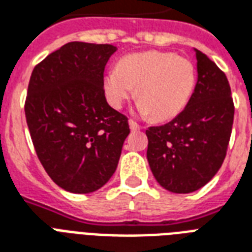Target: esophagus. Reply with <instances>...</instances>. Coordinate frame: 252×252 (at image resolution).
<instances>
[{"label": "esophagus", "mask_w": 252, "mask_h": 252, "mask_svg": "<svg viewBox=\"0 0 252 252\" xmlns=\"http://www.w3.org/2000/svg\"><path fill=\"white\" fill-rule=\"evenodd\" d=\"M129 128L132 130H136V129H140V128H141V126H139V124H137V123L134 122V120H132V119H129Z\"/></svg>", "instance_id": "obj_1"}]
</instances>
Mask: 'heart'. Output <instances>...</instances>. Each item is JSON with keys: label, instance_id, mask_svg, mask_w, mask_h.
I'll use <instances>...</instances> for the list:
<instances>
[{"label": "heart", "instance_id": "b5f03b06", "mask_svg": "<svg viewBox=\"0 0 252 252\" xmlns=\"http://www.w3.org/2000/svg\"><path fill=\"white\" fill-rule=\"evenodd\" d=\"M197 70L188 58L164 51H145L122 58L104 78V92L113 108L134 95L137 109L157 122L177 116L189 103Z\"/></svg>", "mask_w": 252, "mask_h": 252}]
</instances>
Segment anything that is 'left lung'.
<instances>
[{"label":"left lung","instance_id":"obj_1","mask_svg":"<svg viewBox=\"0 0 252 252\" xmlns=\"http://www.w3.org/2000/svg\"><path fill=\"white\" fill-rule=\"evenodd\" d=\"M198 80L182 112L147 129V157L153 176L172 193L205 186L222 166L234 122V101L226 75L195 50Z\"/></svg>","mask_w":252,"mask_h":252}]
</instances>
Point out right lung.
<instances>
[{"label": "right lung", "mask_w": 252, "mask_h": 252, "mask_svg": "<svg viewBox=\"0 0 252 252\" xmlns=\"http://www.w3.org/2000/svg\"><path fill=\"white\" fill-rule=\"evenodd\" d=\"M116 47L70 42L34 67L25 115L36 156L58 186L92 193L118 168L128 118L109 107L104 68Z\"/></svg>", "instance_id": "add662e5"}]
</instances>
